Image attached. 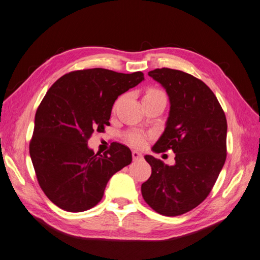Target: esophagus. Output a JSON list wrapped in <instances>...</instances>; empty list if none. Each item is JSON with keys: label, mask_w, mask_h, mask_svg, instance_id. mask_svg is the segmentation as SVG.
I'll use <instances>...</instances> for the list:
<instances>
[{"label": "esophagus", "mask_w": 260, "mask_h": 260, "mask_svg": "<svg viewBox=\"0 0 260 260\" xmlns=\"http://www.w3.org/2000/svg\"><path fill=\"white\" fill-rule=\"evenodd\" d=\"M132 157H133V160H138V159L143 157V154L138 152V151H136V150H134V151H132Z\"/></svg>", "instance_id": "1"}]
</instances>
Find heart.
I'll list each match as a JSON object with an SVG mask.
<instances>
[{
  "label": "heart",
  "instance_id": "1",
  "mask_svg": "<svg viewBox=\"0 0 260 260\" xmlns=\"http://www.w3.org/2000/svg\"><path fill=\"white\" fill-rule=\"evenodd\" d=\"M160 94L165 95V93H163L161 90H159V89L150 88V89H148V90H147V92L145 94V98L152 97V95H160ZM147 139H148V136L146 134H144V133L135 132V131L129 132L125 135L126 143L129 144L133 147H135V148L145 147V145L147 144Z\"/></svg>",
  "mask_w": 260,
  "mask_h": 260
}]
</instances>
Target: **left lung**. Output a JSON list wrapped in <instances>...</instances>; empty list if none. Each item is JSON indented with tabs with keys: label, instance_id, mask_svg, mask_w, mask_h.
<instances>
[{
	"label": "left lung",
	"instance_id": "8db88e82",
	"mask_svg": "<svg viewBox=\"0 0 260 260\" xmlns=\"http://www.w3.org/2000/svg\"><path fill=\"white\" fill-rule=\"evenodd\" d=\"M148 75L166 89L170 113L154 152L172 149L174 166L145 155L151 175L142 184L145 202L163 216L175 217L202 204L226 159L225 114L204 81L182 71L155 69Z\"/></svg>",
	"mask_w": 260,
	"mask_h": 260
}]
</instances>
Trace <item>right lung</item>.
I'll return each mask as SVG.
<instances>
[{"label":"right lung","instance_id":"1","mask_svg":"<svg viewBox=\"0 0 260 260\" xmlns=\"http://www.w3.org/2000/svg\"><path fill=\"white\" fill-rule=\"evenodd\" d=\"M144 74L90 69L65 74L51 86L35 116L29 153L44 194L61 209L81 212L103 197L111 176L132 162L126 146L105 153L88 148L103 132L118 95L143 81Z\"/></svg>","mask_w":260,"mask_h":260}]
</instances>
